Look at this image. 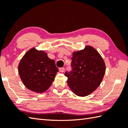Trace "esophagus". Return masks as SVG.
<instances>
[{"mask_svg":"<svg viewBox=\"0 0 128 128\" xmlns=\"http://www.w3.org/2000/svg\"><path fill=\"white\" fill-rule=\"evenodd\" d=\"M59 71L62 72H65V68H59Z\"/></svg>","mask_w":128,"mask_h":128,"instance_id":"1","label":"esophagus"}]
</instances>
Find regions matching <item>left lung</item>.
<instances>
[{
  "label": "left lung",
  "mask_w": 128,
  "mask_h": 128,
  "mask_svg": "<svg viewBox=\"0 0 128 128\" xmlns=\"http://www.w3.org/2000/svg\"><path fill=\"white\" fill-rule=\"evenodd\" d=\"M72 60V70L65 73L67 83L75 94L88 96L102 82L106 71L104 62L98 52L88 46L73 53Z\"/></svg>",
  "instance_id": "left-lung-1"
}]
</instances>
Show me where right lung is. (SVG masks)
<instances>
[{
    "label": "right lung",
    "instance_id": "add662e5",
    "mask_svg": "<svg viewBox=\"0 0 128 128\" xmlns=\"http://www.w3.org/2000/svg\"><path fill=\"white\" fill-rule=\"evenodd\" d=\"M18 74L27 88L43 93L53 82L59 72L55 62L44 51L33 48L27 52L18 64Z\"/></svg>",
    "mask_w": 128,
    "mask_h": 128
}]
</instances>
